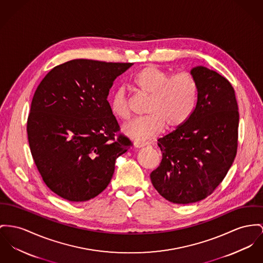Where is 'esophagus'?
Listing matches in <instances>:
<instances>
[{"label":"esophagus","instance_id":"esophagus-1","mask_svg":"<svg viewBox=\"0 0 263 263\" xmlns=\"http://www.w3.org/2000/svg\"><path fill=\"white\" fill-rule=\"evenodd\" d=\"M146 145H147V142H141V141H136V142H135V146L138 147V148L146 146Z\"/></svg>","mask_w":263,"mask_h":263}]
</instances>
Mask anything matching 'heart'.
<instances>
[{"instance_id":"obj_1","label":"heart","mask_w":263,"mask_h":263,"mask_svg":"<svg viewBox=\"0 0 263 263\" xmlns=\"http://www.w3.org/2000/svg\"><path fill=\"white\" fill-rule=\"evenodd\" d=\"M135 87L141 95L149 97L146 117L124 124L123 133L137 140L157 137L166 127L174 130L185 123L193 114L197 99V83L189 71L172 74L167 70L149 65L136 73ZM109 108L111 114L123 120L130 117V105L126 91L119 88L112 95Z\"/></svg>"}]
</instances>
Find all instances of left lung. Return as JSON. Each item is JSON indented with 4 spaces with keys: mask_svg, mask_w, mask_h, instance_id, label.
<instances>
[{
    "mask_svg": "<svg viewBox=\"0 0 263 263\" xmlns=\"http://www.w3.org/2000/svg\"><path fill=\"white\" fill-rule=\"evenodd\" d=\"M197 99L190 119L158 140L162 159L151 174L166 200L189 204L208 197L228 174L236 156L239 114L231 84L199 66L191 70Z\"/></svg>",
    "mask_w": 263,
    "mask_h": 263,
    "instance_id": "1",
    "label": "left lung"
}]
</instances>
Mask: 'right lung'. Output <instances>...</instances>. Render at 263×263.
Returning a JSON list of instances; mask_svg holds the SVG:
<instances>
[{
	"label": "right lung",
	"instance_id": "obj_1",
	"mask_svg": "<svg viewBox=\"0 0 263 263\" xmlns=\"http://www.w3.org/2000/svg\"><path fill=\"white\" fill-rule=\"evenodd\" d=\"M134 64L71 60L54 67L35 89L27 123L36 168L69 201H87L108 185L116 159L132 145L111 114L114 81Z\"/></svg>",
	"mask_w": 263,
	"mask_h": 263
}]
</instances>
